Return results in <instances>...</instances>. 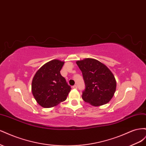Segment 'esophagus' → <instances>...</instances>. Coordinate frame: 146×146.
Wrapping results in <instances>:
<instances>
[{
    "label": "esophagus",
    "instance_id": "obj_1",
    "mask_svg": "<svg viewBox=\"0 0 146 146\" xmlns=\"http://www.w3.org/2000/svg\"><path fill=\"white\" fill-rule=\"evenodd\" d=\"M72 88H74V89H77V85H74V86H72Z\"/></svg>",
    "mask_w": 146,
    "mask_h": 146
}]
</instances>
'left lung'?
<instances>
[{"mask_svg": "<svg viewBox=\"0 0 146 146\" xmlns=\"http://www.w3.org/2000/svg\"><path fill=\"white\" fill-rule=\"evenodd\" d=\"M83 74L85 89L82 99L94 107L107 104L116 91V82L107 66L93 58H85L76 62Z\"/></svg>", "mask_w": 146, "mask_h": 146, "instance_id": "left-lung-1", "label": "left lung"}]
</instances>
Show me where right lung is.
<instances>
[{
	"label": "right lung",
	"mask_w": 146,
	"mask_h": 146,
	"mask_svg": "<svg viewBox=\"0 0 146 146\" xmlns=\"http://www.w3.org/2000/svg\"><path fill=\"white\" fill-rule=\"evenodd\" d=\"M64 63L58 60L48 61L39 69L33 78V96L44 108L55 107L64 101L71 90L60 74Z\"/></svg>",
	"instance_id": "1"
}]
</instances>
